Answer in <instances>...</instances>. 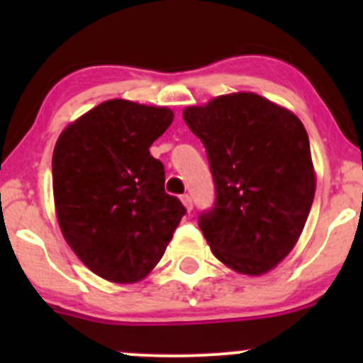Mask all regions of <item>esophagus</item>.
I'll list each match as a JSON object with an SVG mask.
<instances>
[{
  "label": "esophagus",
  "instance_id": "34e87169",
  "mask_svg": "<svg viewBox=\"0 0 363 363\" xmlns=\"http://www.w3.org/2000/svg\"><path fill=\"white\" fill-rule=\"evenodd\" d=\"M181 200H182V203H184V207L188 208V211H193V200H191V196H189V195H182Z\"/></svg>",
  "mask_w": 363,
  "mask_h": 363
}]
</instances>
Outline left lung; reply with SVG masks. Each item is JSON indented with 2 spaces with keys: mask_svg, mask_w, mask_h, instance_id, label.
I'll return each instance as SVG.
<instances>
[{
  "mask_svg": "<svg viewBox=\"0 0 363 363\" xmlns=\"http://www.w3.org/2000/svg\"><path fill=\"white\" fill-rule=\"evenodd\" d=\"M202 140L214 205L199 226L219 262L247 276L294 250L314 200L309 137L295 113L252 93L218 96L182 112Z\"/></svg>",
  "mask_w": 363,
  "mask_h": 363,
  "instance_id": "obj_1",
  "label": "left lung"
}]
</instances>
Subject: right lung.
<instances>
[{
    "instance_id": "right-lung-1",
    "label": "right lung",
    "mask_w": 363,
    "mask_h": 363,
    "mask_svg": "<svg viewBox=\"0 0 363 363\" xmlns=\"http://www.w3.org/2000/svg\"><path fill=\"white\" fill-rule=\"evenodd\" d=\"M172 119L164 107L108 100L69 124L54 147L61 232L80 262L112 283L147 276L186 214L149 152Z\"/></svg>"
}]
</instances>
